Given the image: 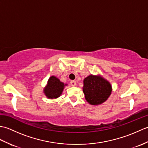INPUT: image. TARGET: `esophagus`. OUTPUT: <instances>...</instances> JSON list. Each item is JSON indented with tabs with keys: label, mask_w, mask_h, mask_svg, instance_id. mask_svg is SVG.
<instances>
[{
	"label": "esophagus",
	"mask_w": 148,
	"mask_h": 148,
	"mask_svg": "<svg viewBox=\"0 0 148 148\" xmlns=\"http://www.w3.org/2000/svg\"><path fill=\"white\" fill-rule=\"evenodd\" d=\"M76 84V82L75 81H71V85L72 86H75Z\"/></svg>",
	"instance_id": "obj_1"
}]
</instances>
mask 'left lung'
Returning a JSON list of instances; mask_svg holds the SVG:
<instances>
[{
  "label": "left lung",
  "instance_id": "8db88e82",
  "mask_svg": "<svg viewBox=\"0 0 148 148\" xmlns=\"http://www.w3.org/2000/svg\"><path fill=\"white\" fill-rule=\"evenodd\" d=\"M83 83L85 99L91 105L102 104L111 94V84L99 75H90L84 79Z\"/></svg>",
  "mask_w": 148,
  "mask_h": 148
}]
</instances>
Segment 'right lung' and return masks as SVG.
<instances>
[{"label": "right lung", "instance_id": "add662e5", "mask_svg": "<svg viewBox=\"0 0 148 148\" xmlns=\"http://www.w3.org/2000/svg\"><path fill=\"white\" fill-rule=\"evenodd\" d=\"M65 85L67 84L61 82L56 77L51 76L49 78L46 86L44 89V93L48 99H56L61 95Z\"/></svg>", "mask_w": 148, "mask_h": 148}]
</instances>
